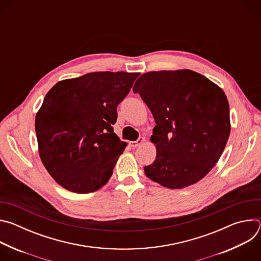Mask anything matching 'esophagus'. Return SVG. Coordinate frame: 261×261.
Instances as JSON below:
<instances>
[{"label": "esophagus", "mask_w": 261, "mask_h": 261, "mask_svg": "<svg viewBox=\"0 0 261 261\" xmlns=\"http://www.w3.org/2000/svg\"><path fill=\"white\" fill-rule=\"evenodd\" d=\"M143 141H144V138L139 137V138H138L137 140H135V141H130L129 144H130V146H132V147H137V146H139L140 144H142Z\"/></svg>", "instance_id": "34e87169"}]
</instances>
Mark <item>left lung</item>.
Segmentation results:
<instances>
[{"label": "left lung", "instance_id": "obj_1", "mask_svg": "<svg viewBox=\"0 0 261 261\" xmlns=\"http://www.w3.org/2000/svg\"><path fill=\"white\" fill-rule=\"evenodd\" d=\"M156 126L157 155L144 166L148 178L169 189L199 181L220 159L230 134L229 104L223 90L188 70L146 72L136 81Z\"/></svg>", "mask_w": 261, "mask_h": 261}]
</instances>
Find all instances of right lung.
Returning a JSON list of instances; mask_svg holds the SVG:
<instances>
[{
	"label": "right lung",
	"mask_w": 261,
	"mask_h": 261,
	"mask_svg": "<svg viewBox=\"0 0 261 261\" xmlns=\"http://www.w3.org/2000/svg\"><path fill=\"white\" fill-rule=\"evenodd\" d=\"M139 73L92 72L57 83L36 115L40 159L68 191L86 194L108 181L127 146L114 132L117 106Z\"/></svg>",
	"instance_id": "obj_1"
}]
</instances>
